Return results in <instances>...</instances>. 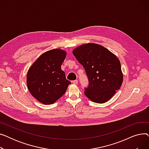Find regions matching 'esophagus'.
I'll return each instance as SVG.
<instances>
[{
  "label": "esophagus",
  "instance_id": "34e87169",
  "mask_svg": "<svg viewBox=\"0 0 149 149\" xmlns=\"http://www.w3.org/2000/svg\"><path fill=\"white\" fill-rule=\"evenodd\" d=\"M72 83H74V84H77V83H78V80H74V81H72Z\"/></svg>",
  "mask_w": 149,
  "mask_h": 149
}]
</instances>
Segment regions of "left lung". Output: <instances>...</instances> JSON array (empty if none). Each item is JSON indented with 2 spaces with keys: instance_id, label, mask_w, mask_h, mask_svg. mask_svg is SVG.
I'll return each mask as SVG.
<instances>
[{
  "instance_id": "obj_1",
  "label": "left lung",
  "mask_w": 149,
  "mask_h": 149,
  "mask_svg": "<svg viewBox=\"0 0 149 149\" xmlns=\"http://www.w3.org/2000/svg\"><path fill=\"white\" fill-rule=\"evenodd\" d=\"M72 53L88 78L84 95L94 103L107 102L120 89L123 81L118 57L104 46L91 43L77 47Z\"/></svg>"
}]
</instances>
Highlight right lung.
I'll return each mask as SVG.
<instances>
[{"mask_svg":"<svg viewBox=\"0 0 149 149\" xmlns=\"http://www.w3.org/2000/svg\"><path fill=\"white\" fill-rule=\"evenodd\" d=\"M66 52L54 49L42 54L27 73L26 83L30 93L44 104H51L58 100L71 84L61 69Z\"/></svg>","mask_w":149,"mask_h":149,"instance_id":"1","label":"right lung"}]
</instances>
